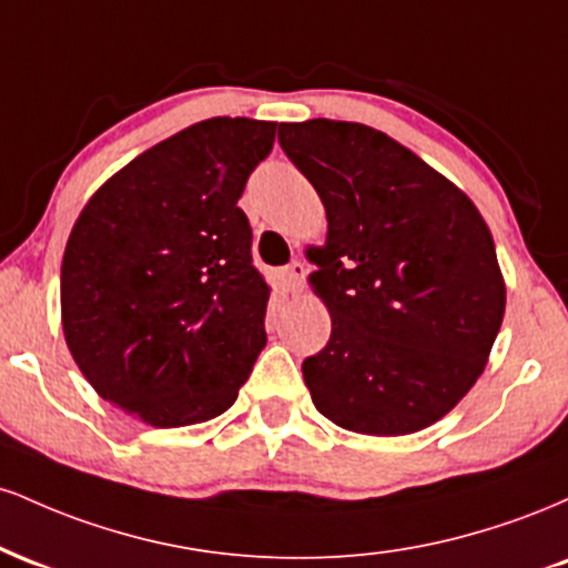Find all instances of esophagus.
I'll list each match as a JSON object with an SVG mask.
<instances>
[{"mask_svg": "<svg viewBox=\"0 0 568 568\" xmlns=\"http://www.w3.org/2000/svg\"><path fill=\"white\" fill-rule=\"evenodd\" d=\"M304 277H306V266H304V262H298V258L285 266V280H288V288L293 293L304 291Z\"/></svg>", "mask_w": 568, "mask_h": 568, "instance_id": "obj_1", "label": "esophagus"}]
</instances>
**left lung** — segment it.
I'll return each mask as SVG.
<instances>
[{
    "label": "left lung",
    "mask_w": 568,
    "mask_h": 568,
    "mask_svg": "<svg viewBox=\"0 0 568 568\" xmlns=\"http://www.w3.org/2000/svg\"><path fill=\"white\" fill-rule=\"evenodd\" d=\"M328 234L310 285L331 338L304 361L325 419L361 435L419 433L484 374L505 317L491 230L446 175L361 122H280ZM312 253V251H310Z\"/></svg>",
    "instance_id": "1"
}]
</instances>
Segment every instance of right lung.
Segmentation results:
<instances>
[{
	"instance_id": "1",
	"label": "right lung",
	"mask_w": 568,
	"mask_h": 568,
	"mask_svg": "<svg viewBox=\"0 0 568 568\" xmlns=\"http://www.w3.org/2000/svg\"><path fill=\"white\" fill-rule=\"evenodd\" d=\"M277 122L213 116L146 149L82 207L61 264L67 347L152 427L216 419L266 344L270 285L237 207Z\"/></svg>"
}]
</instances>
